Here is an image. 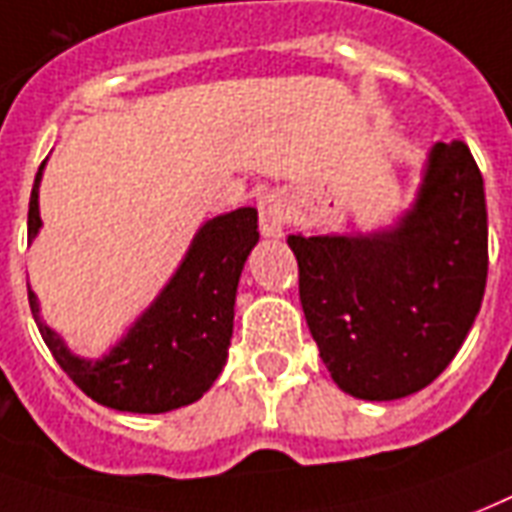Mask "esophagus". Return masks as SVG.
<instances>
[{
  "mask_svg": "<svg viewBox=\"0 0 512 512\" xmlns=\"http://www.w3.org/2000/svg\"><path fill=\"white\" fill-rule=\"evenodd\" d=\"M257 214H260V233L265 239H282L287 220H290V204L284 193H268L260 198L257 204Z\"/></svg>",
  "mask_w": 512,
  "mask_h": 512,
  "instance_id": "34e87169",
  "label": "esophagus"
}]
</instances>
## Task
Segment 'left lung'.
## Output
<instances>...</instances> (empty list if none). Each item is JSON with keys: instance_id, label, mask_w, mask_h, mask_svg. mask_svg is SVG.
<instances>
[{"instance_id": "obj_1", "label": "left lung", "mask_w": 512, "mask_h": 512, "mask_svg": "<svg viewBox=\"0 0 512 512\" xmlns=\"http://www.w3.org/2000/svg\"><path fill=\"white\" fill-rule=\"evenodd\" d=\"M300 306L343 392L397 400L448 368L489 273L483 177L464 142L429 152L413 209L368 236H290Z\"/></svg>"}]
</instances>
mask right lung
Returning a JSON list of instances; mask_svg holds the SVG:
<instances>
[{
  "label": "right lung",
  "mask_w": 512,
  "mask_h": 512,
  "mask_svg": "<svg viewBox=\"0 0 512 512\" xmlns=\"http://www.w3.org/2000/svg\"><path fill=\"white\" fill-rule=\"evenodd\" d=\"M45 166V163H42ZM37 171L29 198V241L42 228ZM260 239L257 209L244 206L204 222L171 282L101 360H83L29 306L42 341L66 376L96 403L128 413H166L195 403L220 376L233 335L241 268Z\"/></svg>",
  "instance_id": "add662e5"
}]
</instances>
